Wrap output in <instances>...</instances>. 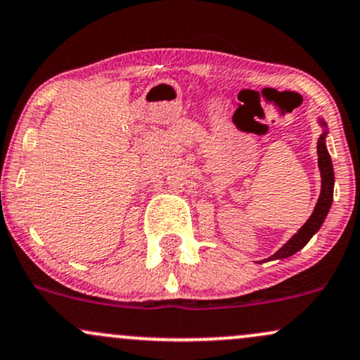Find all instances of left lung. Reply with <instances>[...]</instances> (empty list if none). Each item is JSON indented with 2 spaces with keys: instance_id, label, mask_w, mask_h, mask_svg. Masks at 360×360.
Masks as SVG:
<instances>
[{
  "instance_id": "obj_1",
  "label": "left lung",
  "mask_w": 360,
  "mask_h": 360,
  "mask_svg": "<svg viewBox=\"0 0 360 360\" xmlns=\"http://www.w3.org/2000/svg\"><path fill=\"white\" fill-rule=\"evenodd\" d=\"M319 124L325 126L326 122L319 120ZM318 165L319 172H321V193H319L318 203H316L313 215L307 219V222L302 225L297 231V234H294L292 238L275 252L274 256H270V259H283L289 258V256L295 255L299 250H302L309 239L313 238L316 232L319 231L323 222H325L328 212H330L331 201H333V184H335V174H333V164H331L330 153L326 150V129L323 131V135L318 140Z\"/></svg>"
}]
</instances>
